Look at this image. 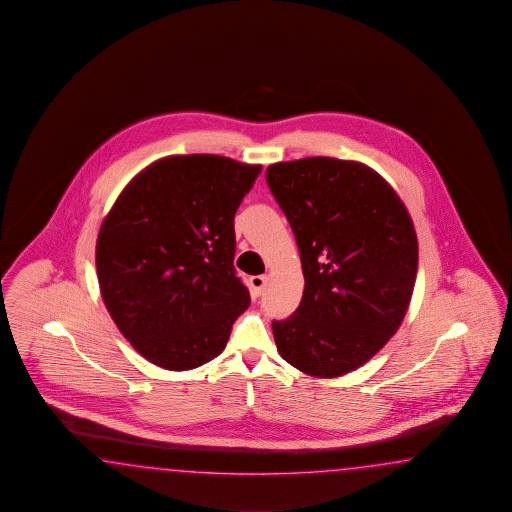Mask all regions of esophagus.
<instances>
[{"label": "esophagus", "instance_id": "34e87169", "mask_svg": "<svg viewBox=\"0 0 512 512\" xmlns=\"http://www.w3.org/2000/svg\"><path fill=\"white\" fill-rule=\"evenodd\" d=\"M268 283L266 275H255L250 279L251 296L259 297L264 292V286Z\"/></svg>", "mask_w": 512, "mask_h": 512}]
</instances>
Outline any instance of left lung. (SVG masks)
Instances as JSON below:
<instances>
[{"instance_id":"8db88e82","label":"left lung","mask_w":512,"mask_h":512,"mask_svg":"<svg viewBox=\"0 0 512 512\" xmlns=\"http://www.w3.org/2000/svg\"><path fill=\"white\" fill-rule=\"evenodd\" d=\"M296 235L305 290L273 321L277 351L318 378L347 375L397 332L417 277L419 244L393 187L358 161L316 158L266 169Z\"/></svg>"}]
</instances>
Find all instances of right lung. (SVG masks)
Segmentation results:
<instances>
[{"label": "right lung", "instance_id": "right-lung-1", "mask_svg": "<svg viewBox=\"0 0 512 512\" xmlns=\"http://www.w3.org/2000/svg\"><path fill=\"white\" fill-rule=\"evenodd\" d=\"M261 171L215 154L158 159L104 218L95 248L101 296L148 362L187 371L226 349L250 307L233 266V220Z\"/></svg>", "mask_w": 512, "mask_h": 512}]
</instances>
